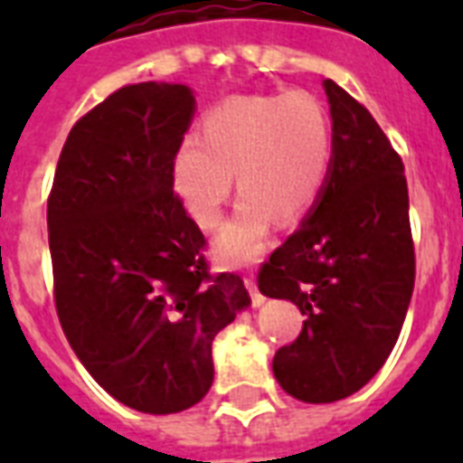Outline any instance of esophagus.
<instances>
[{
  "instance_id": "obj_1",
  "label": "esophagus",
  "mask_w": 463,
  "mask_h": 463,
  "mask_svg": "<svg viewBox=\"0 0 463 463\" xmlns=\"http://www.w3.org/2000/svg\"><path fill=\"white\" fill-rule=\"evenodd\" d=\"M245 286H247V290H250L252 305H254V307H260V305L264 303V296H261L260 290H257V281H254V276H250V274L245 276Z\"/></svg>"
}]
</instances>
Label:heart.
<instances>
[{"label": "heart", "mask_w": 463, "mask_h": 463, "mask_svg": "<svg viewBox=\"0 0 463 463\" xmlns=\"http://www.w3.org/2000/svg\"><path fill=\"white\" fill-rule=\"evenodd\" d=\"M331 122L303 90L228 98L202 118V139L184 137L170 163L182 209L202 231L223 223L238 175L242 202L216 242L228 264L254 260L267 245L271 218L293 223L319 199L329 180Z\"/></svg>", "instance_id": "b5f03b06"}]
</instances>
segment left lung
I'll return each mask as SVG.
<instances>
[{
	"label": "left lung",
	"instance_id": "left-lung-1",
	"mask_svg": "<svg viewBox=\"0 0 463 463\" xmlns=\"http://www.w3.org/2000/svg\"><path fill=\"white\" fill-rule=\"evenodd\" d=\"M324 90L329 180L257 274L264 296L286 298L305 315L296 341L276 351L274 374L307 403L338 402L373 380L402 334L416 283L402 156L365 105L331 79Z\"/></svg>",
	"mask_w": 463,
	"mask_h": 463
}]
</instances>
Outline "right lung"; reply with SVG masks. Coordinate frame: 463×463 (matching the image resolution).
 <instances>
[{
  "label": "right lung",
  "mask_w": 463,
  "mask_h": 463,
  "mask_svg": "<svg viewBox=\"0 0 463 463\" xmlns=\"http://www.w3.org/2000/svg\"><path fill=\"white\" fill-rule=\"evenodd\" d=\"M192 118L182 83L122 86L71 127L47 196L64 336L108 394L156 416L202 402L211 344L250 305L238 274L209 271L173 189Z\"/></svg>",
  "instance_id": "obj_1"
}]
</instances>
